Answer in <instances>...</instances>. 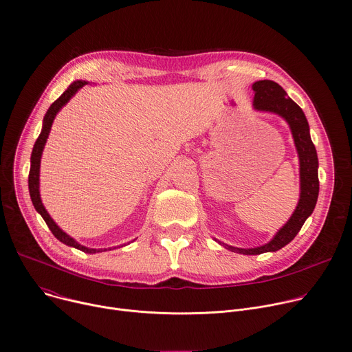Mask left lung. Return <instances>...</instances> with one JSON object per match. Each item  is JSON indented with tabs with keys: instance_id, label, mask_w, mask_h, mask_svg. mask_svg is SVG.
Segmentation results:
<instances>
[{
	"instance_id": "left-lung-1",
	"label": "left lung",
	"mask_w": 352,
	"mask_h": 352,
	"mask_svg": "<svg viewBox=\"0 0 352 352\" xmlns=\"http://www.w3.org/2000/svg\"><path fill=\"white\" fill-rule=\"evenodd\" d=\"M254 100L252 107L255 111L276 113L289 124L295 147L299 157V178H300V195L296 209L276 234L264 245L254 248H239L216 240L225 248L244 254L257 255L263 252H274L289 244L302 229L306 219L313 213L318 197V158L316 147L310 139V129L307 119L300 107L287 97L286 91L271 80H260L252 84Z\"/></svg>"
}]
</instances>
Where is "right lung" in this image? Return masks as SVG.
<instances>
[{
	"mask_svg": "<svg viewBox=\"0 0 352 352\" xmlns=\"http://www.w3.org/2000/svg\"><path fill=\"white\" fill-rule=\"evenodd\" d=\"M88 81H82V80H77L74 82H72L69 85V88L63 92L60 97L49 107L45 118H43V126H42V132L39 135V138L35 142L34 150H32V155H30V170H29V179H28V185H29V195L32 199V204H34L36 212L43 217V220L46 221L47 228L50 229V232L54 234V237L57 240H60L63 244L74 247L77 250H81L87 254H95V252H101V251H107V248H89L85 245H81L78 241H76L73 237H70L66 232H63L57 225L56 221L50 217V214L47 213V210L45 209L42 199H41V192H39V174H41V158H42V153L45 148V144L47 142L50 129L53 120L56 118V115L58 113V111L65 107L73 97L76 95V92L82 88L84 85H87ZM111 250V248H108Z\"/></svg>",
	"mask_w": 352,
	"mask_h": 352,
	"instance_id": "1",
	"label": "right lung"
}]
</instances>
